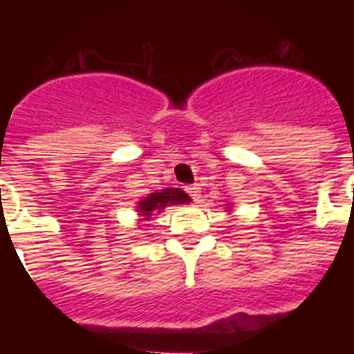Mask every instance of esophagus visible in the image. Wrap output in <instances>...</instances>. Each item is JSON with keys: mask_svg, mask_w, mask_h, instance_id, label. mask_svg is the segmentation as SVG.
<instances>
[{"mask_svg": "<svg viewBox=\"0 0 354 354\" xmlns=\"http://www.w3.org/2000/svg\"><path fill=\"white\" fill-rule=\"evenodd\" d=\"M187 193L192 195L193 201H197V203H199V201H201V187H199V185H197V184L189 185V187H187Z\"/></svg>", "mask_w": 354, "mask_h": 354, "instance_id": "obj_1", "label": "esophagus"}]
</instances>
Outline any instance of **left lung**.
Returning <instances> with one entry per match:
<instances>
[{
  "label": "left lung",
  "mask_w": 354,
  "mask_h": 354,
  "mask_svg": "<svg viewBox=\"0 0 354 354\" xmlns=\"http://www.w3.org/2000/svg\"><path fill=\"white\" fill-rule=\"evenodd\" d=\"M227 205H230V207H225V208H227V212H231V203H227Z\"/></svg>",
  "instance_id": "1"
}]
</instances>
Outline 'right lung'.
<instances>
[{
    "label": "right lung",
    "instance_id": "add662e5",
    "mask_svg": "<svg viewBox=\"0 0 354 354\" xmlns=\"http://www.w3.org/2000/svg\"><path fill=\"white\" fill-rule=\"evenodd\" d=\"M192 197L185 192H182L180 187H167L161 192L149 193L146 197L136 203V212L140 216V222H149L153 216L162 212L167 207L172 205H189Z\"/></svg>",
    "mask_w": 354,
    "mask_h": 354
}]
</instances>
